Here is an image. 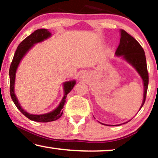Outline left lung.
I'll return each mask as SVG.
<instances>
[{
	"label": "left lung",
	"mask_w": 158,
	"mask_h": 158,
	"mask_svg": "<svg viewBox=\"0 0 158 158\" xmlns=\"http://www.w3.org/2000/svg\"><path fill=\"white\" fill-rule=\"evenodd\" d=\"M120 31V43L115 51V54L118 56H122L124 60H126L129 63L132 64L143 79L144 92L143 102L140 107V110L145 103L148 84H149V73H148L147 65H146L145 52L140 43L133 37L129 35L127 31L123 29H121Z\"/></svg>",
	"instance_id": "1"
}]
</instances>
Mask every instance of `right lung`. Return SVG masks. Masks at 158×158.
Instances as JSON below:
<instances>
[{
	"mask_svg": "<svg viewBox=\"0 0 158 158\" xmlns=\"http://www.w3.org/2000/svg\"><path fill=\"white\" fill-rule=\"evenodd\" d=\"M51 34L50 31L45 28H40V29H37L31 34L27 37L25 38L21 43L18 45L17 48V50L15 51L14 57H13L12 62L11 63L10 68H9V81H10V95L11 98L14 102L15 106L18 107V109L20 110L21 113L23 114L26 117L29 118L30 120L37 121V122H50V121H54L57 120L58 118L62 116L63 110L62 108L64 107V103H65L66 97L67 95L71 92V90L73 89V87L76 84V81H66L63 84L64 88V96L62 98V101L59 104V106L54 110L48 113L42 114V115H33V114H30L27 113L26 111L23 109L21 106L19 104L18 98L15 94L14 87H15V74H16L17 68H18L19 63H20V60H22L23 57L25 56V54L28 52L29 49H31L35 43H40L47 38L51 37Z\"/></svg>",
	"mask_w": 158,
	"mask_h": 158,
	"instance_id": "add662e5",
	"label": "right lung"
}]
</instances>
